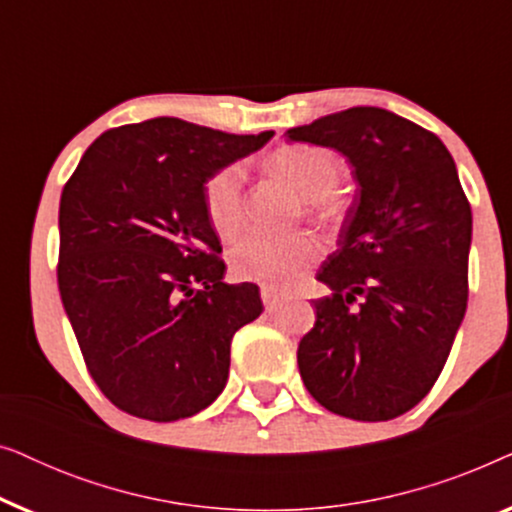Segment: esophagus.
<instances>
[{
  "label": "esophagus",
  "instance_id": "1",
  "mask_svg": "<svg viewBox=\"0 0 512 512\" xmlns=\"http://www.w3.org/2000/svg\"><path fill=\"white\" fill-rule=\"evenodd\" d=\"M261 298H263V305H265V310H268V312L279 310V307H282V303H284L282 293H279L277 289H270V286H261Z\"/></svg>",
  "mask_w": 512,
  "mask_h": 512
}]
</instances>
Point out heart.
<instances>
[{
    "mask_svg": "<svg viewBox=\"0 0 512 512\" xmlns=\"http://www.w3.org/2000/svg\"><path fill=\"white\" fill-rule=\"evenodd\" d=\"M272 170L291 181V186L307 200L314 214L331 219L335 214L333 193L345 177V165L324 146L293 144L272 153ZM244 172L242 165L230 163L209 174L202 184V209L209 226L219 237H233L244 219ZM324 254V244L312 233L272 237L249 233L228 251L233 277L242 282L265 284L270 289L293 286Z\"/></svg>",
    "mask_w": 512,
    "mask_h": 512,
    "instance_id": "b5f03b06",
    "label": "heart"
}]
</instances>
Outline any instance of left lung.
I'll return each mask as SVG.
<instances>
[{"mask_svg":"<svg viewBox=\"0 0 512 512\" xmlns=\"http://www.w3.org/2000/svg\"><path fill=\"white\" fill-rule=\"evenodd\" d=\"M340 151L359 181L340 249L317 272L331 293L298 345L314 401L387 422L429 394L468 303L473 216L445 144L422 125L354 107L286 130Z\"/></svg>","mask_w":512,"mask_h":512,"instance_id":"1","label":"left lung"}]
</instances>
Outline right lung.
Listing matches in <instances>:
<instances>
[{
  "label": "right lung",
  "instance_id": "add662e5",
  "mask_svg": "<svg viewBox=\"0 0 512 512\" xmlns=\"http://www.w3.org/2000/svg\"><path fill=\"white\" fill-rule=\"evenodd\" d=\"M272 135L151 118L102 132L67 179L58 289L88 373L118 410L177 422L226 387L233 335L263 303L256 284L223 282L202 184Z\"/></svg>",
  "mask_w": 512,
  "mask_h": 512
}]
</instances>
